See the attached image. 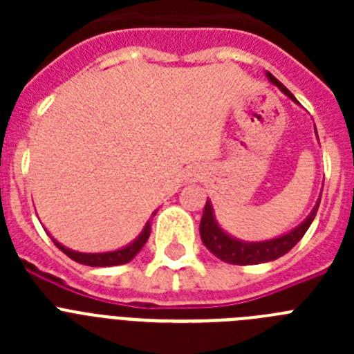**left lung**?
Segmentation results:
<instances>
[{
	"mask_svg": "<svg viewBox=\"0 0 354 354\" xmlns=\"http://www.w3.org/2000/svg\"><path fill=\"white\" fill-rule=\"evenodd\" d=\"M266 77H268L274 86H278L280 92L286 93L289 99H292L294 102H298L296 101V97H294L292 93L273 76V74L266 72ZM315 134H317V131H315ZM319 202H321V195H319L317 202H315L310 214L306 216L305 220H303L298 227L290 228L289 232L266 241H243L230 236L228 232H225L223 228H221V225L218 223V220H216L214 207H212L211 200L207 198L204 214H202V220H200V237H202V243L205 245V248H207L212 255H216L220 261L228 262V264L250 266L277 261L278 257H282L287 252H290L294 246L298 245V241L305 236V232L308 230L312 221H314L315 214H317Z\"/></svg>",
	"mask_w": 354,
	"mask_h": 354,
	"instance_id": "8db88e82",
	"label": "left lung"
}]
</instances>
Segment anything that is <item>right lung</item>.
<instances>
[{
	"label": "right lung",
	"mask_w": 354,
	"mask_h": 354,
	"mask_svg": "<svg viewBox=\"0 0 354 354\" xmlns=\"http://www.w3.org/2000/svg\"><path fill=\"white\" fill-rule=\"evenodd\" d=\"M156 212H152V216ZM49 236H51V234H49ZM149 236H150V220L147 221L145 227H143V230L138 234V237H136V239L131 241L129 245L122 246V248H118V250H113V252H101V253L76 252V250H71V248H67V246L62 245V243H58V241H56L53 236H51V239H53V243H55V245L58 246V248H60L65 255H67V257L72 259V261H76V262H80V264H84V266H92V268H108V266H120V264H126V262L133 261V259L140 253V250L143 248V245L147 243Z\"/></svg>",
	"instance_id": "right-lung-1"
}]
</instances>
